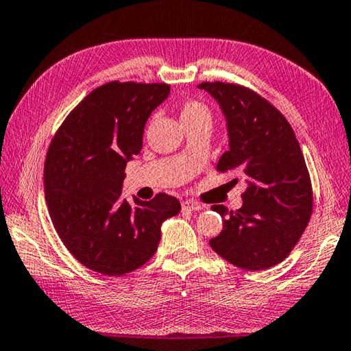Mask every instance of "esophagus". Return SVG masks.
<instances>
[{
    "mask_svg": "<svg viewBox=\"0 0 351 351\" xmlns=\"http://www.w3.org/2000/svg\"><path fill=\"white\" fill-rule=\"evenodd\" d=\"M181 207L185 211H199L202 208V205L195 202V201H190V199H185V201L181 202Z\"/></svg>",
    "mask_w": 351,
    "mask_h": 351,
    "instance_id": "34e87169",
    "label": "esophagus"
}]
</instances>
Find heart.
Here are the masks:
<instances>
[{
  "instance_id": "b5f03b06",
  "label": "heart",
  "mask_w": 351,
  "mask_h": 351,
  "mask_svg": "<svg viewBox=\"0 0 351 351\" xmlns=\"http://www.w3.org/2000/svg\"><path fill=\"white\" fill-rule=\"evenodd\" d=\"M181 121L182 125L185 123H193V121H201V120H210L211 114L207 105H204L202 101L199 100H185L181 105Z\"/></svg>"
}]
</instances>
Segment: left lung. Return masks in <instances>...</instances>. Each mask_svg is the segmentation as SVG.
Instances as JSON below:
<instances>
[{"label": "left lung", "instance_id": "left-lung-1", "mask_svg": "<svg viewBox=\"0 0 351 351\" xmlns=\"http://www.w3.org/2000/svg\"><path fill=\"white\" fill-rule=\"evenodd\" d=\"M197 88L216 99L228 128L230 149L217 171H237L246 182L239 210L211 207L225 219L210 246L242 269H267L289 256L312 216V182L300 143L285 115L252 89L225 82Z\"/></svg>", "mask_w": 351, "mask_h": 351}]
</instances>
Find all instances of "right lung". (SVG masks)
I'll list each match as a JSON object with an SVG mask.
<instances>
[{
  "label": "right lung",
  "instance_id": "obj_1",
  "mask_svg": "<svg viewBox=\"0 0 351 351\" xmlns=\"http://www.w3.org/2000/svg\"><path fill=\"white\" fill-rule=\"evenodd\" d=\"M167 84L108 82L68 114L48 147V213L74 258L101 276L138 269L156 252L161 223L176 216V197H121L125 169L143 147L149 115L167 99Z\"/></svg>",
  "mask_w": 351,
  "mask_h": 351
}]
</instances>
